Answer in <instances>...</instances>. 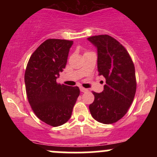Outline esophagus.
<instances>
[{"instance_id":"34e87169","label":"esophagus","mask_w":157,"mask_h":157,"mask_svg":"<svg viewBox=\"0 0 157 157\" xmlns=\"http://www.w3.org/2000/svg\"><path fill=\"white\" fill-rule=\"evenodd\" d=\"M80 91L82 92V93H85V92H87L88 91V90L87 89H86V88H84V87H80Z\"/></svg>"}]
</instances>
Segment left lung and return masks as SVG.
<instances>
[{
  "label": "left lung",
  "mask_w": 157,
  "mask_h": 157,
  "mask_svg": "<svg viewBox=\"0 0 157 157\" xmlns=\"http://www.w3.org/2000/svg\"><path fill=\"white\" fill-rule=\"evenodd\" d=\"M97 48V67L105 78L102 93L92 92L95 99L90 109L92 116L102 124H113L123 118L131 106L137 89L134 63L126 48L109 35L88 38Z\"/></svg>",
  "instance_id": "obj_1"
}]
</instances>
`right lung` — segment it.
<instances>
[{"instance_id": "1", "label": "right lung", "mask_w": 157, "mask_h": 157, "mask_svg": "<svg viewBox=\"0 0 157 157\" xmlns=\"http://www.w3.org/2000/svg\"><path fill=\"white\" fill-rule=\"evenodd\" d=\"M73 41L50 39L42 42L32 54L26 71V96L35 115L53 127L70 119L80 95L78 86L56 82L67 64Z\"/></svg>"}]
</instances>
